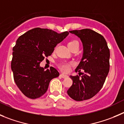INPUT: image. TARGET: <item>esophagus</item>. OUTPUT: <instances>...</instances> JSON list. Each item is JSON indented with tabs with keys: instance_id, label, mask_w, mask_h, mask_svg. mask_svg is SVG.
I'll return each mask as SVG.
<instances>
[{
	"instance_id": "34e87169",
	"label": "esophagus",
	"mask_w": 124,
	"mask_h": 124,
	"mask_svg": "<svg viewBox=\"0 0 124 124\" xmlns=\"http://www.w3.org/2000/svg\"><path fill=\"white\" fill-rule=\"evenodd\" d=\"M60 77L63 78H68V75H65V74H60Z\"/></svg>"
}]
</instances>
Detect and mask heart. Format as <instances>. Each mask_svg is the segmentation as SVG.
I'll return each mask as SVG.
<instances>
[{
  "label": "heart",
  "instance_id": "obj_1",
  "mask_svg": "<svg viewBox=\"0 0 124 124\" xmlns=\"http://www.w3.org/2000/svg\"><path fill=\"white\" fill-rule=\"evenodd\" d=\"M75 43L78 44L77 41H70V42H69V43H68V46L71 45V44H75ZM70 64H71L70 63H66V62H63V63H61L60 64H59L58 67L59 68L62 70V71L66 72L69 71V69H70Z\"/></svg>",
  "mask_w": 124,
  "mask_h": 124
}]
</instances>
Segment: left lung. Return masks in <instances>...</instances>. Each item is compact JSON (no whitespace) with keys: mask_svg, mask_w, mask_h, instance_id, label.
Masks as SVG:
<instances>
[{"mask_svg":"<svg viewBox=\"0 0 124 124\" xmlns=\"http://www.w3.org/2000/svg\"><path fill=\"white\" fill-rule=\"evenodd\" d=\"M69 32L77 36L83 44V56L75 72L83 69L85 74L81 77L70 75L73 83L67 93L75 101H85L97 94L104 84L109 70V50L103 36L94 30Z\"/></svg>","mask_w":124,"mask_h":124,"instance_id":"8db88e82","label":"left lung"}]
</instances>
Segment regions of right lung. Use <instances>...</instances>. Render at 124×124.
<instances>
[{
  "label": "right lung",
  "mask_w": 124,
  "mask_h": 124,
  "mask_svg": "<svg viewBox=\"0 0 124 124\" xmlns=\"http://www.w3.org/2000/svg\"><path fill=\"white\" fill-rule=\"evenodd\" d=\"M69 35L47 29L35 28L19 37L13 49L11 70L16 85L30 99L39 98L46 93L52 79L60 75L53 67L40 66L44 57L50 56L57 44Z\"/></svg>",
  "instance_id": "1"
}]
</instances>
